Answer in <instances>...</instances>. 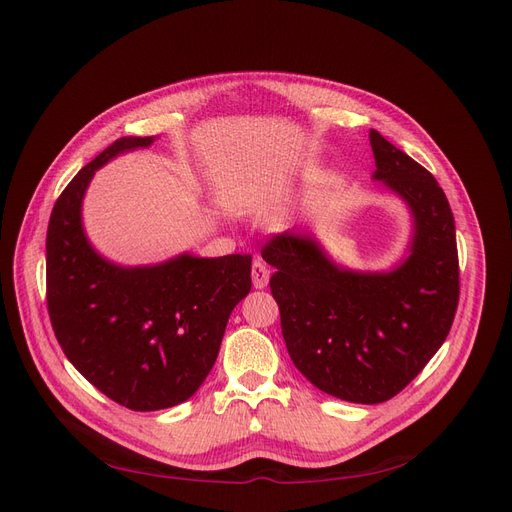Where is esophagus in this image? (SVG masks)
<instances>
[{
	"label": "esophagus",
	"mask_w": 512,
	"mask_h": 512,
	"mask_svg": "<svg viewBox=\"0 0 512 512\" xmlns=\"http://www.w3.org/2000/svg\"><path fill=\"white\" fill-rule=\"evenodd\" d=\"M251 278H253V286L255 288H265L270 282V270L268 265H265L261 259L253 261V268H251Z\"/></svg>",
	"instance_id": "esophagus-1"
}]
</instances>
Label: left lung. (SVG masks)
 Listing matches in <instances>:
<instances>
[{
    "instance_id": "left-lung-1",
    "label": "left lung",
    "mask_w": 512,
    "mask_h": 512,
    "mask_svg": "<svg viewBox=\"0 0 512 512\" xmlns=\"http://www.w3.org/2000/svg\"><path fill=\"white\" fill-rule=\"evenodd\" d=\"M376 182L412 215L408 255L389 272L335 263L309 230L276 234L261 257L297 370L320 391L381 404L402 391L446 341L458 307L454 215L435 177L370 129Z\"/></svg>"
}]
</instances>
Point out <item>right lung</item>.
Segmentation results:
<instances>
[{"instance_id": "obj_1", "label": "right lung", "mask_w": 512, "mask_h": 512, "mask_svg": "<svg viewBox=\"0 0 512 512\" xmlns=\"http://www.w3.org/2000/svg\"><path fill=\"white\" fill-rule=\"evenodd\" d=\"M150 138H121L62 190L46 238L48 311L69 362L113 402L152 412L186 402L211 372L232 309L251 291V255H177L157 265L104 259L81 205L94 173Z\"/></svg>"}]
</instances>
